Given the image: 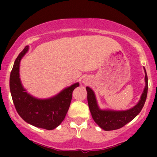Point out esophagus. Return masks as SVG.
Listing matches in <instances>:
<instances>
[{"mask_svg":"<svg viewBox=\"0 0 157 157\" xmlns=\"http://www.w3.org/2000/svg\"><path fill=\"white\" fill-rule=\"evenodd\" d=\"M82 82H83V83H84V84L86 85V84H88V83H90V80H89V78H87V77H83Z\"/></svg>","mask_w":157,"mask_h":157,"instance_id":"34e87169","label":"esophagus"}]
</instances>
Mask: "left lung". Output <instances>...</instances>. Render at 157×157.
Here are the masks:
<instances>
[{"instance_id": "left-lung-1", "label": "left lung", "mask_w": 157, "mask_h": 157, "mask_svg": "<svg viewBox=\"0 0 157 157\" xmlns=\"http://www.w3.org/2000/svg\"><path fill=\"white\" fill-rule=\"evenodd\" d=\"M145 72V87L142 93L139 102L132 108L128 110L116 111L112 109H101L98 105L96 95L93 90L86 86L87 91V101L90 113L95 122L104 131H113L119 129L125 125L128 122L132 121L140 112L144 105L148 90V79L147 72Z\"/></svg>"}]
</instances>
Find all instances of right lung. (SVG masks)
I'll list each match as a JSON object with an SVG mask.
<instances>
[{
    "label": "right lung",
    "instance_id": "add662e5",
    "mask_svg": "<svg viewBox=\"0 0 157 157\" xmlns=\"http://www.w3.org/2000/svg\"><path fill=\"white\" fill-rule=\"evenodd\" d=\"M29 50L26 46L15 60L10 73V90L13 102L20 116L28 124L46 130H53L64 119L70 107L72 93L80 83H74L48 99H39L27 93L20 77L21 59Z\"/></svg>",
    "mask_w": 157,
    "mask_h": 157
}]
</instances>
